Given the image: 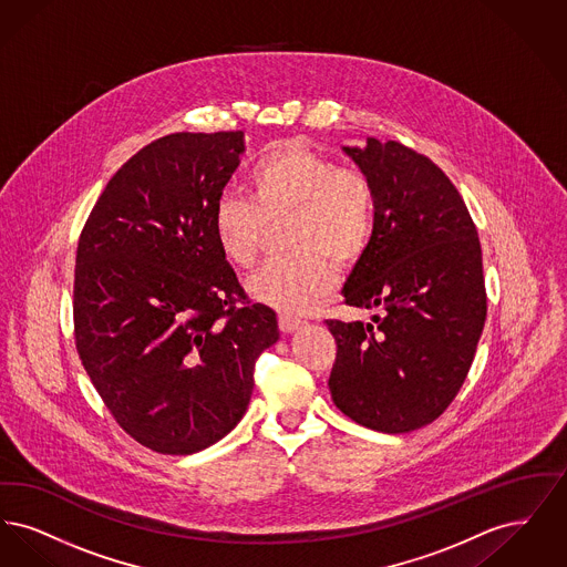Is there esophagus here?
I'll return each instance as SVG.
<instances>
[{
    "label": "esophagus",
    "mask_w": 567,
    "mask_h": 567,
    "mask_svg": "<svg viewBox=\"0 0 567 567\" xmlns=\"http://www.w3.org/2000/svg\"><path fill=\"white\" fill-rule=\"evenodd\" d=\"M301 324L303 323H301L299 319H296V317H289V315H280V317H278V327H280L282 333H293Z\"/></svg>",
    "instance_id": "1"
}]
</instances>
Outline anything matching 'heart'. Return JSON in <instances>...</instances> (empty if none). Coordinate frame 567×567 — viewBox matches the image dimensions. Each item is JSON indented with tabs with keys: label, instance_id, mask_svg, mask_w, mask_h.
Wrapping results in <instances>:
<instances>
[{
	"label": "heart",
	"instance_id": "b5f03b06",
	"mask_svg": "<svg viewBox=\"0 0 567 567\" xmlns=\"http://www.w3.org/2000/svg\"><path fill=\"white\" fill-rule=\"evenodd\" d=\"M250 199L223 193L213 208V231L236 268L257 264L268 225L291 218V257L266 264L246 282L252 299L282 315H308L336 289V267L357 266L377 234V193L370 178L340 167L303 142H280L252 165Z\"/></svg>",
	"mask_w": 567,
	"mask_h": 567
}]
</instances>
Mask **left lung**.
<instances>
[{
    "label": "left lung",
    "mask_w": 567,
    "mask_h": 567,
    "mask_svg": "<svg viewBox=\"0 0 567 567\" xmlns=\"http://www.w3.org/2000/svg\"><path fill=\"white\" fill-rule=\"evenodd\" d=\"M377 193L374 240L344 303L380 308L372 323L324 321L338 352L331 400L354 423L405 433L435 421L463 384L486 319L476 225L435 163L389 140L344 148Z\"/></svg>",
    "instance_id": "left-lung-1"
}]
</instances>
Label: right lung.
Returning a JSON list of instances; mask_svg holds the SVG:
<instances>
[{"mask_svg":"<svg viewBox=\"0 0 567 567\" xmlns=\"http://www.w3.org/2000/svg\"><path fill=\"white\" fill-rule=\"evenodd\" d=\"M240 153L243 132L163 135L110 178L79 238L76 351L114 421L162 455L204 451L240 423L280 336L213 231Z\"/></svg>","mask_w":567,"mask_h":567,"instance_id":"obj_1","label":"right lung"}]
</instances>
